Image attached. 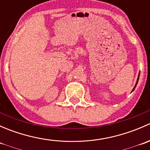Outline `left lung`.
I'll return each mask as SVG.
<instances>
[{
	"label": "left lung",
	"mask_w": 150,
	"mask_h": 150,
	"mask_svg": "<svg viewBox=\"0 0 150 150\" xmlns=\"http://www.w3.org/2000/svg\"><path fill=\"white\" fill-rule=\"evenodd\" d=\"M139 77H138V79H137V83H136V85H135V86H134V89H133V91L134 90V89H135V88H136V86H137V83H138V81H139Z\"/></svg>",
	"instance_id": "obj_1"
}]
</instances>
